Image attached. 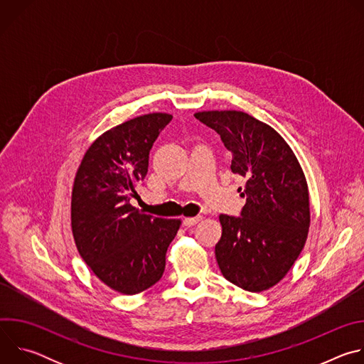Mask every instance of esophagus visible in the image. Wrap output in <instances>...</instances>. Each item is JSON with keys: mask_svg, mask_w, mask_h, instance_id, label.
I'll return each mask as SVG.
<instances>
[{"mask_svg": "<svg viewBox=\"0 0 364 364\" xmlns=\"http://www.w3.org/2000/svg\"><path fill=\"white\" fill-rule=\"evenodd\" d=\"M201 219H203V216H196V218H186V219L183 220V223H184V226H187V228H191V226L197 225V223H198Z\"/></svg>", "mask_w": 364, "mask_h": 364, "instance_id": "1", "label": "esophagus"}]
</instances>
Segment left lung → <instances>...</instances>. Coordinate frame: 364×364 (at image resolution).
I'll return each instance as SVG.
<instances>
[{"label":"left lung","mask_w":364,"mask_h":364,"mask_svg":"<svg viewBox=\"0 0 364 364\" xmlns=\"http://www.w3.org/2000/svg\"><path fill=\"white\" fill-rule=\"evenodd\" d=\"M194 117L220 135L232 152V173L246 180L240 218L219 216L218 265L242 289H269L288 274L308 236L309 194L304 171L287 141L252 115L203 111Z\"/></svg>","instance_id":"obj_1"}]
</instances>
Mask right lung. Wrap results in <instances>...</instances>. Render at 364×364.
<instances>
[{"label": "right lung", "instance_id": "add662e5", "mask_svg": "<svg viewBox=\"0 0 364 364\" xmlns=\"http://www.w3.org/2000/svg\"><path fill=\"white\" fill-rule=\"evenodd\" d=\"M173 119L154 112L103 132L85 152L72 190V233L86 265L117 292L159 282L181 220L142 213L129 200L148 173L152 144Z\"/></svg>", "mask_w": 364, "mask_h": 364}]
</instances>
